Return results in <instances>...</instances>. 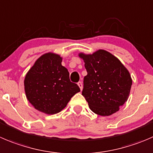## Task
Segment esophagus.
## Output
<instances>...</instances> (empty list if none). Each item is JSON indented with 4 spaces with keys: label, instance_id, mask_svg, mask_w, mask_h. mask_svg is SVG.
I'll return each instance as SVG.
<instances>
[{
    "label": "esophagus",
    "instance_id": "1",
    "mask_svg": "<svg viewBox=\"0 0 153 153\" xmlns=\"http://www.w3.org/2000/svg\"><path fill=\"white\" fill-rule=\"evenodd\" d=\"M78 87H80V89H81V90H82V89H83V84H82V82H81V81H79V82L78 83Z\"/></svg>",
    "mask_w": 153,
    "mask_h": 153
}]
</instances>
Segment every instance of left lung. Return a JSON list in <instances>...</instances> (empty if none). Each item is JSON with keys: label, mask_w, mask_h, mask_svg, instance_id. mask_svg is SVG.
<instances>
[{"label": "left lung", "mask_w": 153, "mask_h": 153, "mask_svg": "<svg viewBox=\"0 0 153 153\" xmlns=\"http://www.w3.org/2000/svg\"><path fill=\"white\" fill-rule=\"evenodd\" d=\"M87 75L82 95L90 110L100 116L119 111L127 101L132 81L126 68L113 54L99 50L93 54H80Z\"/></svg>", "instance_id": "left-lung-1"}]
</instances>
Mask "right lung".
Here are the masks:
<instances>
[{
    "label": "right lung",
    "mask_w": 153,
    "mask_h": 153,
    "mask_svg": "<svg viewBox=\"0 0 153 153\" xmlns=\"http://www.w3.org/2000/svg\"><path fill=\"white\" fill-rule=\"evenodd\" d=\"M61 62L62 58L57 54H45L25 76V90L28 101L45 114L59 113L80 91L79 87L70 81L69 72Z\"/></svg>",
    "instance_id": "right-lung-1"
}]
</instances>
